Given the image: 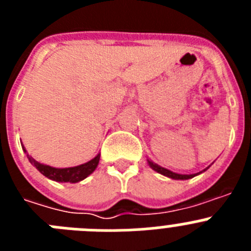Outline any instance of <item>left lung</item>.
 <instances>
[{"mask_svg": "<svg viewBox=\"0 0 251 251\" xmlns=\"http://www.w3.org/2000/svg\"><path fill=\"white\" fill-rule=\"evenodd\" d=\"M148 165L151 166V168H153V170H154V171H157L158 174L163 175V176L170 177V178H174V179H188V178H192V177H195V176H196V175H199V174H196V175H179V174H175V172H172V171L166 170V168L161 167V166L156 165V163H153V162L150 161V159H148ZM203 171H205V170H203Z\"/></svg>", "mask_w": 251, "mask_h": 251, "instance_id": "obj_1", "label": "left lung"}]
</instances>
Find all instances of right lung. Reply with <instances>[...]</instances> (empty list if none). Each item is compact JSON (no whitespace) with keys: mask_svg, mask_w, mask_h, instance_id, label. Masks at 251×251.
<instances>
[{"mask_svg":"<svg viewBox=\"0 0 251 251\" xmlns=\"http://www.w3.org/2000/svg\"><path fill=\"white\" fill-rule=\"evenodd\" d=\"M24 148V147H22ZM24 151L26 152V150L24 148ZM27 158L30 161L31 165H34L37 170L41 172L45 177L50 179H54L57 182H70L75 183L79 182L81 179L86 178L90 174L94 172V170L97 168L99 163V158H100V154H98L97 157L92 159V161L86 162L84 165L75 166V167H69V168H55L51 167V166L43 165V163H39L37 161H35L32 157H30L27 154Z\"/></svg>","mask_w":251,"mask_h":251,"instance_id":"1","label":"right lung"}]
</instances>
